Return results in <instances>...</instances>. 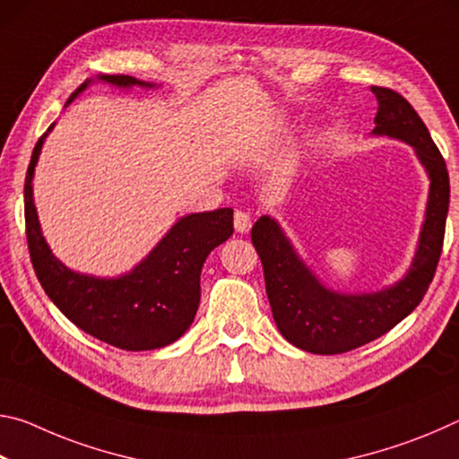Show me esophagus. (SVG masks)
Segmentation results:
<instances>
[{
	"instance_id": "34e87169",
	"label": "esophagus",
	"mask_w": 459,
	"mask_h": 459,
	"mask_svg": "<svg viewBox=\"0 0 459 459\" xmlns=\"http://www.w3.org/2000/svg\"><path fill=\"white\" fill-rule=\"evenodd\" d=\"M235 230L240 232V235H245V232L251 230V216L245 211H237L235 212Z\"/></svg>"
}]
</instances>
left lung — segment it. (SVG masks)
Segmentation results:
<instances>
[{"instance_id":"left-lung-1","label":"left lung","mask_w":459,"mask_h":459,"mask_svg":"<svg viewBox=\"0 0 459 459\" xmlns=\"http://www.w3.org/2000/svg\"><path fill=\"white\" fill-rule=\"evenodd\" d=\"M378 111L372 135L405 142L429 178L425 221L411 267L399 281L370 293H342L320 281L271 216L253 224L271 312L281 336L312 354H342L377 340L413 312L437 267L449 208L446 161L417 111L399 92L372 87Z\"/></svg>"}]
</instances>
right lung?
Instances as JSON below:
<instances>
[{
    "instance_id": "add662e5",
    "label": "right lung",
    "mask_w": 459,
    "mask_h": 459,
    "mask_svg": "<svg viewBox=\"0 0 459 459\" xmlns=\"http://www.w3.org/2000/svg\"><path fill=\"white\" fill-rule=\"evenodd\" d=\"M97 81L119 89L155 87L127 74H99ZM91 82L95 81L82 82L68 103ZM52 129L54 123L38 139L24 184L26 237L38 281L68 320L100 342L134 352L172 344L196 316L202 265L232 235V208L178 219L150 255L123 275L95 277L68 269L46 243L34 204V169Z\"/></svg>"
}]
</instances>
